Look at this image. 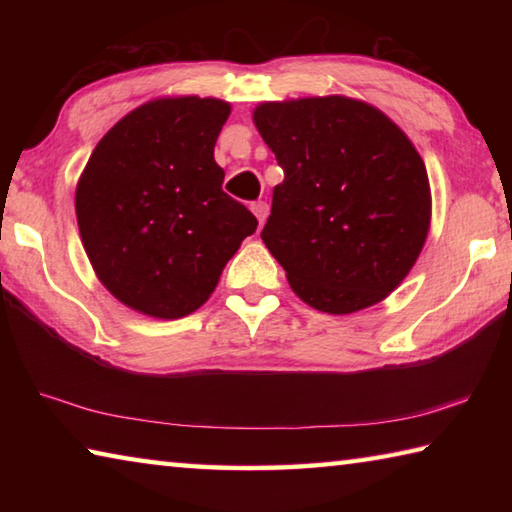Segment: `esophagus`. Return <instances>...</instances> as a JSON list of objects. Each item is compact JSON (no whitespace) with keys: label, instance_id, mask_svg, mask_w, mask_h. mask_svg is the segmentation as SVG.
Here are the masks:
<instances>
[{"label":"esophagus","instance_id":"1","mask_svg":"<svg viewBox=\"0 0 512 512\" xmlns=\"http://www.w3.org/2000/svg\"><path fill=\"white\" fill-rule=\"evenodd\" d=\"M253 214L257 216V221H259V225H264V221H266V216H268V205H266L264 201H259V203H253Z\"/></svg>","mask_w":512,"mask_h":512}]
</instances>
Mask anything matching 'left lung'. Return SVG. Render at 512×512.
<instances>
[{"label": "left lung", "instance_id": "1", "mask_svg": "<svg viewBox=\"0 0 512 512\" xmlns=\"http://www.w3.org/2000/svg\"><path fill=\"white\" fill-rule=\"evenodd\" d=\"M253 119L284 169L262 239L293 293L325 314L377 305L429 232L420 153L384 112L339 94L268 101Z\"/></svg>", "mask_w": 512, "mask_h": 512}]
</instances>
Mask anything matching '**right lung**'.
Listing matches in <instances>:
<instances>
[{"label":"right lung","instance_id":"add662e5","mask_svg":"<svg viewBox=\"0 0 512 512\" xmlns=\"http://www.w3.org/2000/svg\"><path fill=\"white\" fill-rule=\"evenodd\" d=\"M230 103L167 97L101 137L76 187V221L94 273L126 307L183 318L212 296L257 219L223 192L214 144Z\"/></svg>","mask_w":512,"mask_h":512}]
</instances>
